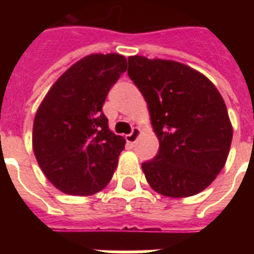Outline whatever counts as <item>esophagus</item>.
<instances>
[{"mask_svg":"<svg viewBox=\"0 0 254 254\" xmlns=\"http://www.w3.org/2000/svg\"><path fill=\"white\" fill-rule=\"evenodd\" d=\"M139 134H141V130H139V127H133V130H131L130 134L127 135V141L130 143H134L137 139H138Z\"/></svg>","mask_w":254,"mask_h":254,"instance_id":"34e87169","label":"esophagus"}]
</instances>
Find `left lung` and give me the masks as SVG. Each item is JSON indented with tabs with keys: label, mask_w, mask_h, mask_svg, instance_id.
<instances>
[{
	"label": "left lung",
	"mask_w": 254,
	"mask_h": 254,
	"mask_svg": "<svg viewBox=\"0 0 254 254\" xmlns=\"http://www.w3.org/2000/svg\"><path fill=\"white\" fill-rule=\"evenodd\" d=\"M127 75L147 103L158 154L142 163L147 183L170 197L196 195L224 167L232 125L216 87L189 65L130 57Z\"/></svg>",
	"instance_id": "1"
}]
</instances>
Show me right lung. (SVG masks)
<instances>
[{
    "label": "right lung",
    "mask_w": 254,
    "mask_h": 254,
    "mask_svg": "<svg viewBox=\"0 0 254 254\" xmlns=\"http://www.w3.org/2000/svg\"><path fill=\"white\" fill-rule=\"evenodd\" d=\"M125 71L123 55H88L55 81L38 108L34 154L46 178L62 192L92 195L112 179L125 139L109 130L103 105Z\"/></svg>",
    "instance_id": "1"
}]
</instances>
